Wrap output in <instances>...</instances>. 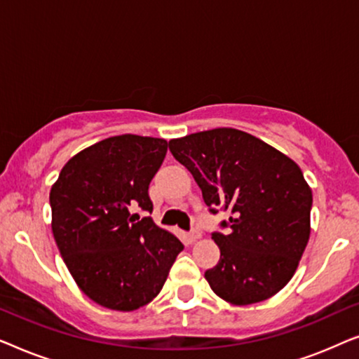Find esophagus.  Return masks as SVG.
<instances>
[{
  "instance_id": "esophagus-1",
  "label": "esophagus",
  "mask_w": 359,
  "mask_h": 359,
  "mask_svg": "<svg viewBox=\"0 0 359 359\" xmlns=\"http://www.w3.org/2000/svg\"><path fill=\"white\" fill-rule=\"evenodd\" d=\"M198 238H201V233L198 232V230H193V232L188 233V242L189 243H194Z\"/></svg>"
}]
</instances>
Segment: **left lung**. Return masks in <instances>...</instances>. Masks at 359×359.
Listing matches in <instances>:
<instances>
[{
  "label": "left lung",
  "mask_w": 359,
  "mask_h": 359,
  "mask_svg": "<svg viewBox=\"0 0 359 359\" xmlns=\"http://www.w3.org/2000/svg\"><path fill=\"white\" fill-rule=\"evenodd\" d=\"M212 214L229 210L214 232L220 259L204 273L235 306L274 296L296 273L311 235L312 191L299 166L247 132L220 127L170 140Z\"/></svg>",
  "instance_id": "1"
}]
</instances>
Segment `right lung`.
Masks as SVG:
<instances>
[{"instance_id": "obj_1", "label": "right lung", "mask_w": 359, "mask_h": 359, "mask_svg": "<svg viewBox=\"0 0 359 359\" xmlns=\"http://www.w3.org/2000/svg\"><path fill=\"white\" fill-rule=\"evenodd\" d=\"M168 142L116 135L67 161L50 189L52 232L68 271L91 301L135 311L161 291L184 245L151 217L149 184Z\"/></svg>"}]
</instances>
